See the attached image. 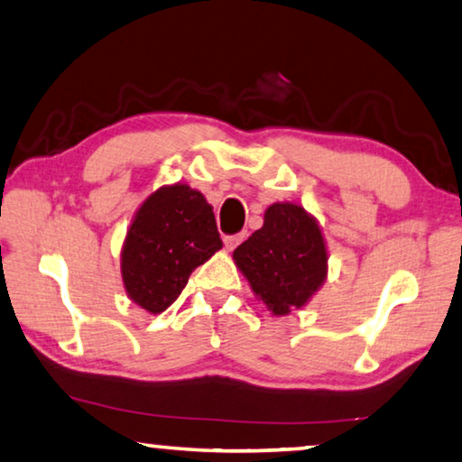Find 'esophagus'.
<instances>
[{"mask_svg": "<svg viewBox=\"0 0 462 462\" xmlns=\"http://www.w3.org/2000/svg\"><path fill=\"white\" fill-rule=\"evenodd\" d=\"M245 237H247L245 231L237 233V236H226V237L223 239V241H225V247H226V250H236V247H237Z\"/></svg>", "mask_w": 462, "mask_h": 462, "instance_id": "esophagus-1", "label": "esophagus"}]
</instances>
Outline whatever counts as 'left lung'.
<instances>
[{
	"mask_svg": "<svg viewBox=\"0 0 462 462\" xmlns=\"http://www.w3.org/2000/svg\"><path fill=\"white\" fill-rule=\"evenodd\" d=\"M233 262L273 316L305 308L328 276L322 226L295 202L271 204L264 225L233 252Z\"/></svg>",
	"mask_w": 462,
	"mask_h": 462,
	"instance_id": "8db88e82",
	"label": "left lung"
}]
</instances>
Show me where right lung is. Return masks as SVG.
Masks as SVG:
<instances>
[{
	"mask_svg": "<svg viewBox=\"0 0 462 462\" xmlns=\"http://www.w3.org/2000/svg\"><path fill=\"white\" fill-rule=\"evenodd\" d=\"M223 247L212 207L202 191L171 183L140 204L122 245V281L148 314L171 305L189 274Z\"/></svg>",
	"mask_w": 462,
	"mask_h": 462,
	"instance_id": "right-lung-1",
	"label": "right lung"
}]
</instances>
